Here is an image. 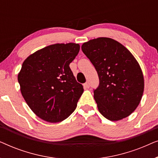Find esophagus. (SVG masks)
Instances as JSON below:
<instances>
[{
    "label": "esophagus",
    "mask_w": 158,
    "mask_h": 158,
    "mask_svg": "<svg viewBox=\"0 0 158 158\" xmlns=\"http://www.w3.org/2000/svg\"><path fill=\"white\" fill-rule=\"evenodd\" d=\"M89 87H90V85H89V83H85L83 84L84 89H88V88H89Z\"/></svg>",
    "instance_id": "1"
}]
</instances>
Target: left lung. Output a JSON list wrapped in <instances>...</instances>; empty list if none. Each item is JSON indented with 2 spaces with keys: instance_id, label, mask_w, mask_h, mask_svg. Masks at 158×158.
<instances>
[{
  "instance_id": "1",
  "label": "left lung",
  "mask_w": 158,
  "mask_h": 158,
  "mask_svg": "<svg viewBox=\"0 0 158 158\" xmlns=\"http://www.w3.org/2000/svg\"><path fill=\"white\" fill-rule=\"evenodd\" d=\"M81 49L99 77V85L94 90L99 112L111 121L130 115L139 104L144 85L141 68L132 54L107 37L83 43Z\"/></svg>"
}]
</instances>
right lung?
<instances>
[{
	"label": "right lung",
	"mask_w": 158,
	"mask_h": 158,
	"mask_svg": "<svg viewBox=\"0 0 158 158\" xmlns=\"http://www.w3.org/2000/svg\"><path fill=\"white\" fill-rule=\"evenodd\" d=\"M80 45L47 46L29 56L18 75L21 94L36 116L51 123L62 122L76 109L83 93L70 68Z\"/></svg>",
	"instance_id": "1"
}]
</instances>
